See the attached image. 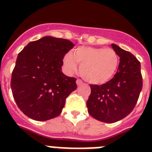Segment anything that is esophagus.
Instances as JSON below:
<instances>
[{
  "instance_id": "1",
  "label": "esophagus",
  "mask_w": 152,
  "mask_h": 152,
  "mask_svg": "<svg viewBox=\"0 0 152 152\" xmlns=\"http://www.w3.org/2000/svg\"><path fill=\"white\" fill-rule=\"evenodd\" d=\"M76 84H77V86H80L83 84V81L80 80V79H77V80H76Z\"/></svg>"
}]
</instances>
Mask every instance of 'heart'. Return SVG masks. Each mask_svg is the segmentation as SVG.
<instances>
[{"instance_id": "1", "label": "heart", "mask_w": 152, "mask_h": 152, "mask_svg": "<svg viewBox=\"0 0 152 152\" xmlns=\"http://www.w3.org/2000/svg\"><path fill=\"white\" fill-rule=\"evenodd\" d=\"M119 58L112 49L80 46L75 53H68L63 58L64 68L68 74H72L80 65V73L88 82L103 84L108 82L116 73Z\"/></svg>"}]
</instances>
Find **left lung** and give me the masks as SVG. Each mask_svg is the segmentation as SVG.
<instances>
[{
    "instance_id": "8db88e82",
    "label": "left lung",
    "mask_w": 152,
    "mask_h": 152,
    "mask_svg": "<svg viewBox=\"0 0 152 152\" xmlns=\"http://www.w3.org/2000/svg\"><path fill=\"white\" fill-rule=\"evenodd\" d=\"M119 57L116 74L101 85L91 84L87 101L89 114L107 123H113L127 116L136 104L142 89L141 64L129 52L116 44L111 45Z\"/></svg>"
}]
</instances>
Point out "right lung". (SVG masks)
I'll return each instance as SVG.
<instances>
[{
  "instance_id": "add662e5",
  "label": "right lung",
  "mask_w": 152,
  "mask_h": 152,
  "mask_svg": "<svg viewBox=\"0 0 152 152\" xmlns=\"http://www.w3.org/2000/svg\"><path fill=\"white\" fill-rule=\"evenodd\" d=\"M72 42L44 36L30 42L18 54L12 72V93L19 109L37 121L59 116L68 95L77 89L75 77L61 72Z\"/></svg>"
}]
</instances>
